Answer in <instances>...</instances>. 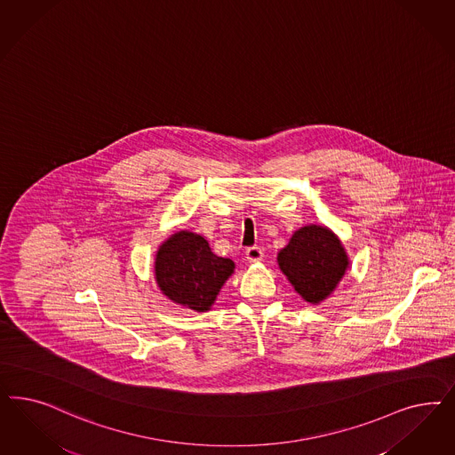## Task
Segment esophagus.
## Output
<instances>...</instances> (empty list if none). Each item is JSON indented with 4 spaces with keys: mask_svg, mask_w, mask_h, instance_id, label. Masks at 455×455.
Returning a JSON list of instances; mask_svg holds the SVG:
<instances>
[{
    "mask_svg": "<svg viewBox=\"0 0 455 455\" xmlns=\"http://www.w3.org/2000/svg\"><path fill=\"white\" fill-rule=\"evenodd\" d=\"M246 259H248L250 263H259V261L263 259V251H261V248H256V246L248 248V250H246Z\"/></svg>",
    "mask_w": 455,
    "mask_h": 455,
    "instance_id": "obj_1",
    "label": "esophagus"
}]
</instances>
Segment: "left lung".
<instances>
[{"label":"left lung","instance_id":"8db88e82","mask_svg":"<svg viewBox=\"0 0 455 455\" xmlns=\"http://www.w3.org/2000/svg\"><path fill=\"white\" fill-rule=\"evenodd\" d=\"M276 259L294 291L311 305H320L333 293L350 267L348 254L338 235L320 224L294 231Z\"/></svg>","mask_w":455,"mask_h":455}]
</instances>
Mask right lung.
<instances>
[{
    "instance_id": "obj_1",
    "label": "right lung",
    "mask_w": 455,
    "mask_h": 455,
    "mask_svg": "<svg viewBox=\"0 0 455 455\" xmlns=\"http://www.w3.org/2000/svg\"><path fill=\"white\" fill-rule=\"evenodd\" d=\"M235 264L214 254L204 237L192 231L169 235L156 252L154 273L161 293L182 308L209 311Z\"/></svg>"
}]
</instances>
